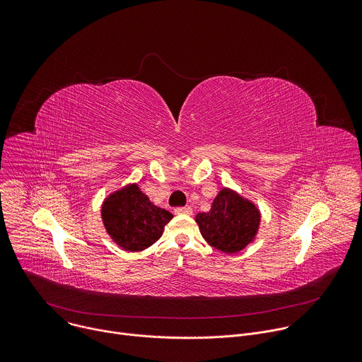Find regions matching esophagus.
<instances>
[{
	"mask_svg": "<svg viewBox=\"0 0 362 362\" xmlns=\"http://www.w3.org/2000/svg\"><path fill=\"white\" fill-rule=\"evenodd\" d=\"M175 215H192V209L189 206H186V208H176Z\"/></svg>",
	"mask_w": 362,
	"mask_h": 362,
	"instance_id": "1",
	"label": "esophagus"
}]
</instances>
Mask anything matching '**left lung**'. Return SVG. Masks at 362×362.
Returning <instances> with one entry per match:
<instances>
[{
  "instance_id": "left-lung-1",
  "label": "left lung",
  "mask_w": 362,
  "mask_h": 362,
  "mask_svg": "<svg viewBox=\"0 0 362 362\" xmlns=\"http://www.w3.org/2000/svg\"><path fill=\"white\" fill-rule=\"evenodd\" d=\"M196 223L211 246L225 253H238L255 239L261 214L250 200L223 187L211 211L196 215Z\"/></svg>"
}]
</instances>
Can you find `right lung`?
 I'll return each instance as SVG.
<instances>
[{"label": "right lung", "instance_id": "1", "mask_svg": "<svg viewBox=\"0 0 362 362\" xmlns=\"http://www.w3.org/2000/svg\"><path fill=\"white\" fill-rule=\"evenodd\" d=\"M173 215L153 204L136 183L112 193L101 208L110 238L124 250H144L156 242Z\"/></svg>", "mask_w": 362, "mask_h": 362}]
</instances>
